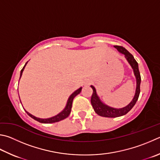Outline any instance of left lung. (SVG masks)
I'll use <instances>...</instances> for the list:
<instances>
[{
    "label": "left lung",
    "instance_id": "1",
    "mask_svg": "<svg viewBox=\"0 0 160 160\" xmlns=\"http://www.w3.org/2000/svg\"><path fill=\"white\" fill-rule=\"evenodd\" d=\"M114 48L117 49L119 52H120L121 54L124 55L127 62H129L130 66H132V68H133V73H134L136 79V88L134 97H133L132 101H131L129 104H128L127 106L124 107V108H115L104 104L102 101H101L99 97H98V96L97 95V91H96L93 85H91V88L93 89V94L91 98V103L93 108H94V111L97 114L105 118H117L127 114V113L133 108V106L135 105L136 101H137L138 98L139 94H140V85L141 78L140 72H139L138 70V65L137 62L135 60L134 57H133V55L129 53L124 48L118 45H115Z\"/></svg>",
    "mask_w": 160,
    "mask_h": 160
}]
</instances>
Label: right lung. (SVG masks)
I'll return each instance as SVG.
<instances>
[{"instance_id": "obj_1", "label": "right lung", "mask_w": 160, "mask_h": 160, "mask_svg": "<svg viewBox=\"0 0 160 160\" xmlns=\"http://www.w3.org/2000/svg\"><path fill=\"white\" fill-rule=\"evenodd\" d=\"M27 63H28V62L25 63L24 66L22 69L21 72H20V78L22 77V72H23V71H24L25 66H26V65L27 64ZM19 79H20V78H19ZM81 90H82V88H79L78 89H77L76 91H75L73 93H72V94L68 98V99L67 101V103H66V106L65 107V108L63 109L62 112H59V114L54 116V117H52V118H47V119H42V118H36V117H35L34 115H31V113L27 112L25 109H24V110L26 111V112H27V114L30 116L31 118L34 119L35 120L39 122H40V123H54V122H59V121L62 120H64L65 118H67L68 116L70 115L71 108H72V101H73V98L75 97H76L78 94H80V93L81 92ZM20 102H21V101H20Z\"/></svg>"}]
</instances>
